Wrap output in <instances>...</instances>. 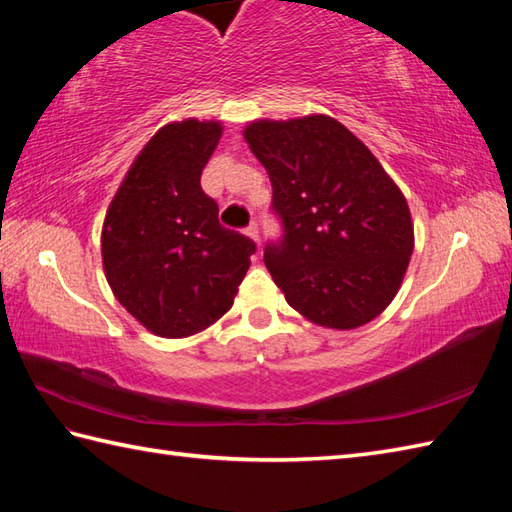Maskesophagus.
<instances>
[{
  "label": "esophagus",
  "mask_w": 512,
  "mask_h": 512,
  "mask_svg": "<svg viewBox=\"0 0 512 512\" xmlns=\"http://www.w3.org/2000/svg\"><path fill=\"white\" fill-rule=\"evenodd\" d=\"M250 239H253V242L255 244H259V231H257V224L253 222V224H250V226H246V231H244Z\"/></svg>",
  "instance_id": "esophagus-1"
}]
</instances>
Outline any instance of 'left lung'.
I'll use <instances>...</instances> for the list:
<instances>
[{
    "mask_svg": "<svg viewBox=\"0 0 512 512\" xmlns=\"http://www.w3.org/2000/svg\"><path fill=\"white\" fill-rule=\"evenodd\" d=\"M268 171L284 239L264 264L290 308L330 330L374 321L400 290L413 222L398 184L350 129L325 114L244 127Z\"/></svg>",
    "mask_w": 512,
    "mask_h": 512,
    "instance_id": "left-lung-1",
    "label": "left lung"
}]
</instances>
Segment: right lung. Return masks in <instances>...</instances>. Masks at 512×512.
Listing matches in <instances>:
<instances>
[{
	"label": "right lung",
	"instance_id": "1",
	"mask_svg": "<svg viewBox=\"0 0 512 512\" xmlns=\"http://www.w3.org/2000/svg\"><path fill=\"white\" fill-rule=\"evenodd\" d=\"M220 121L184 118L149 138L114 193L101 231L118 303L165 339H184L231 310L255 244L217 222L200 187Z\"/></svg>",
	"mask_w": 512,
	"mask_h": 512
}]
</instances>
